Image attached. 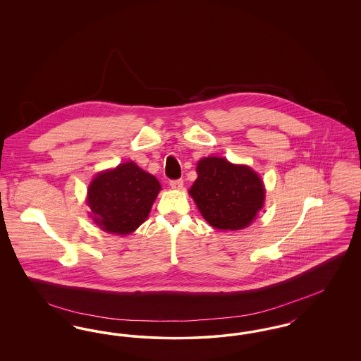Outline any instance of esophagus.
<instances>
[{"label": "esophagus", "mask_w": 361, "mask_h": 361, "mask_svg": "<svg viewBox=\"0 0 361 361\" xmlns=\"http://www.w3.org/2000/svg\"><path fill=\"white\" fill-rule=\"evenodd\" d=\"M169 185H171V188L172 189L180 190V189L183 188V185H184V181H183V180H172V181L169 183Z\"/></svg>", "instance_id": "1"}]
</instances>
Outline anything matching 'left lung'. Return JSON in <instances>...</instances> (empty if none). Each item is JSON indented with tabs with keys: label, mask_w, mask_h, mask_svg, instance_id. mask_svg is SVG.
I'll list each match as a JSON object with an SVG mask.
<instances>
[{
	"label": "left lung",
	"mask_w": 361,
	"mask_h": 361,
	"mask_svg": "<svg viewBox=\"0 0 361 361\" xmlns=\"http://www.w3.org/2000/svg\"><path fill=\"white\" fill-rule=\"evenodd\" d=\"M189 189L200 214L218 230H242L264 206L265 188L257 173L222 157L202 158Z\"/></svg>",
	"instance_id": "1"
}]
</instances>
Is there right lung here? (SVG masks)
<instances>
[{"instance_id":"obj_1","label":"right lung","mask_w":361,"mask_h":361,"mask_svg":"<svg viewBox=\"0 0 361 361\" xmlns=\"http://www.w3.org/2000/svg\"><path fill=\"white\" fill-rule=\"evenodd\" d=\"M159 190L154 176L131 161L96 174L87 188L86 204L102 230L127 235L146 221Z\"/></svg>"}]
</instances>
